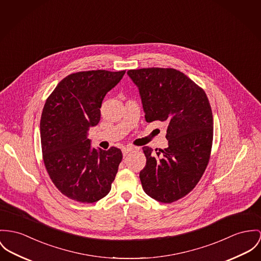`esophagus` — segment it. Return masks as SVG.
I'll return each mask as SVG.
<instances>
[{
	"label": "esophagus",
	"instance_id": "esophagus-1",
	"mask_svg": "<svg viewBox=\"0 0 261 261\" xmlns=\"http://www.w3.org/2000/svg\"><path fill=\"white\" fill-rule=\"evenodd\" d=\"M134 150V148L133 147H126V148H123L122 149V153H123V156L125 157L128 153H130L131 151H133Z\"/></svg>",
	"mask_w": 261,
	"mask_h": 261
}]
</instances>
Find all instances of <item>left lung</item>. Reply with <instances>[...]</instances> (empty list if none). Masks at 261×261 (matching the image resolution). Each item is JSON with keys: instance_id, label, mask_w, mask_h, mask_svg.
<instances>
[{"instance_id": "left-lung-1", "label": "left lung", "mask_w": 261, "mask_h": 261, "mask_svg": "<svg viewBox=\"0 0 261 261\" xmlns=\"http://www.w3.org/2000/svg\"><path fill=\"white\" fill-rule=\"evenodd\" d=\"M145 119L168 124L164 150L143 147L146 166L140 172L144 192L160 202L171 203L188 195L201 180L208 164L213 112L203 89L174 68L131 69Z\"/></svg>"}]
</instances>
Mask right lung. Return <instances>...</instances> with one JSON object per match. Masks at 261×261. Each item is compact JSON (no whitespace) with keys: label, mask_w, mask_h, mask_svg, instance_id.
<instances>
[{"label":"right lung","mask_w":261,"mask_h":261,"mask_svg":"<svg viewBox=\"0 0 261 261\" xmlns=\"http://www.w3.org/2000/svg\"><path fill=\"white\" fill-rule=\"evenodd\" d=\"M125 70L71 73L47 97L40 117L42 159L50 180L70 200L92 203L108 195L122 161L116 147L92 149L90 127L100 121L102 100Z\"/></svg>","instance_id":"1"}]
</instances>
